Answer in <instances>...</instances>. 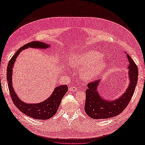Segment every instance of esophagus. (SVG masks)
Wrapping results in <instances>:
<instances>
[{"instance_id":"obj_1","label":"esophagus","mask_w":145,"mask_h":145,"mask_svg":"<svg viewBox=\"0 0 145 145\" xmlns=\"http://www.w3.org/2000/svg\"><path fill=\"white\" fill-rule=\"evenodd\" d=\"M69 90L70 91H76L77 90V88L76 86H71L69 88Z\"/></svg>"}]
</instances>
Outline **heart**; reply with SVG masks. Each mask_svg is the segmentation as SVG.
Segmentation results:
<instances>
[{"mask_svg":"<svg viewBox=\"0 0 145 145\" xmlns=\"http://www.w3.org/2000/svg\"><path fill=\"white\" fill-rule=\"evenodd\" d=\"M72 68H81L80 72L83 80L91 81L102 74L106 68V63L100 52L88 51L74 56L70 60Z\"/></svg>","mask_w":145,"mask_h":145,"instance_id":"obj_1","label":"heart"}]
</instances>
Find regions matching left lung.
<instances>
[{"instance_id": "8db88e82", "label": "left lung", "mask_w": 145, "mask_h": 145, "mask_svg": "<svg viewBox=\"0 0 145 145\" xmlns=\"http://www.w3.org/2000/svg\"><path fill=\"white\" fill-rule=\"evenodd\" d=\"M129 61L128 65L129 85L119 97L114 100L105 99L100 95L98 88L102 84L100 79L88 85L86 90L85 111L86 114L94 119H105L118 116L128 106L132 98L138 80V69L131 56L125 52Z\"/></svg>"}]
</instances>
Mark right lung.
I'll return each mask as SVG.
<instances>
[{
  "label": "right lung",
  "mask_w": 145,
  "mask_h": 145,
  "mask_svg": "<svg viewBox=\"0 0 145 145\" xmlns=\"http://www.w3.org/2000/svg\"><path fill=\"white\" fill-rule=\"evenodd\" d=\"M51 45L45 43L34 41L19 48L15 54L12 57L7 67V78L11 97L14 104L19 110L30 117L37 120H47L53 116L57 111L61 100L68 91L67 85H60L55 88L52 93L49 97L43 102L37 103H28L23 102L17 95L12 86V68L17 57L22 51L28 48L36 49L46 50Z\"/></svg>",
  "instance_id": "add662e5"
}]
</instances>
